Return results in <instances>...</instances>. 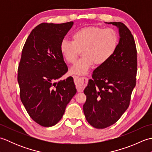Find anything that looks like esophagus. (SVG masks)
I'll use <instances>...</instances> for the list:
<instances>
[{
    "label": "esophagus",
    "mask_w": 152,
    "mask_h": 152,
    "mask_svg": "<svg viewBox=\"0 0 152 152\" xmlns=\"http://www.w3.org/2000/svg\"><path fill=\"white\" fill-rule=\"evenodd\" d=\"M73 78L76 84L77 88H78L79 91H81V90L83 89V87H84L86 82L88 81V78H86V77H79L78 76L76 75L73 76Z\"/></svg>",
    "instance_id": "esophagus-1"
}]
</instances>
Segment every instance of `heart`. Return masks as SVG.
Segmentation results:
<instances>
[{
	"mask_svg": "<svg viewBox=\"0 0 152 152\" xmlns=\"http://www.w3.org/2000/svg\"><path fill=\"white\" fill-rule=\"evenodd\" d=\"M118 36L111 28L87 27L78 30L72 36V42L66 40L60 45L61 52L68 63L76 62L82 51L83 57L70 68L74 74H85L95 63L102 65L117 50Z\"/></svg>",
	"mask_w": 152,
	"mask_h": 152,
	"instance_id": "1",
	"label": "heart"
}]
</instances>
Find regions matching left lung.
I'll use <instances>...</instances> for the list:
<instances>
[{"label": "left lung", "mask_w": 152, "mask_h": 152, "mask_svg": "<svg viewBox=\"0 0 152 152\" xmlns=\"http://www.w3.org/2000/svg\"><path fill=\"white\" fill-rule=\"evenodd\" d=\"M119 29V40L113 56L92 74L85 88L83 109L93 127L104 129L117 121L129 106L136 86L137 51L133 34L121 22H110Z\"/></svg>", "instance_id": "1"}]
</instances>
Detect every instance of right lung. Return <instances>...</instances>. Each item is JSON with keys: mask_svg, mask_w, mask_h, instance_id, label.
<instances>
[{"mask_svg": "<svg viewBox=\"0 0 152 152\" xmlns=\"http://www.w3.org/2000/svg\"><path fill=\"white\" fill-rule=\"evenodd\" d=\"M73 24L38 25L23 48L18 70L21 101L30 117L43 127L60 121L76 93L72 77L56 82L68 71L60 45Z\"/></svg>", "mask_w": 152, "mask_h": 152, "instance_id": "add662e5", "label": "right lung"}]
</instances>
